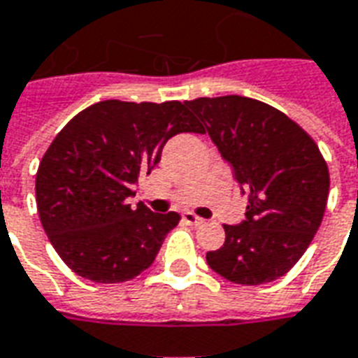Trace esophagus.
Wrapping results in <instances>:
<instances>
[{"label": "esophagus", "mask_w": 358, "mask_h": 358, "mask_svg": "<svg viewBox=\"0 0 358 358\" xmlns=\"http://www.w3.org/2000/svg\"><path fill=\"white\" fill-rule=\"evenodd\" d=\"M184 222L187 223V225H201V223H204V220L203 217H199L197 214H193V212H185Z\"/></svg>", "instance_id": "obj_1"}]
</instances>
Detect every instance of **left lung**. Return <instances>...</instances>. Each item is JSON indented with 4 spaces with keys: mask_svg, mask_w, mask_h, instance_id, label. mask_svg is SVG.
<instances>
[{
    "mask_svg": "<svg viewBox=\"0 0 358 358\" xmlns=\"http://www.w3.org/2000/svg\"><path fill=\"white\" fill-rule=\"evenodd\" d=\"M204 124L240 185H250L245 220L223 225L225 242L206 253L214 272L240 285L287 274L317 233L329 199V167L296 122L242 95L185 101Z\"/></svg>",
    "mask_w": 358,
    "mask_h": 358,
    "instance_id": "left-lung-1",
    "label": "left lung"
}]
</instances>
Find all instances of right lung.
<instances>
[{
	"mask_svg": "<svg viewBox=\"0 0 358 358\" xmlns=\"http://www.w3.org/2000/svg\"><path fill=\"white\" fill-rule=\"evenodd\" d=\"M203 131L180 101L108 99L76 114L35 176L41 223L62 261L95 283L127 282L148 268L180 215L133 210L127 197L171 136Z\"/></svg>",
	"mask_w": 358,
	"mask_h": 358,
	"instance_id": "obj_1",
	"label": "right lung"
}]
</instances>
